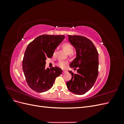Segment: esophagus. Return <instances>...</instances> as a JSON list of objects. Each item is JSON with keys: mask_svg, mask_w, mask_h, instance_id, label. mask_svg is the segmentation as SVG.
I'll return each instance as SVG.
<instances>
[{"mask_svg": "<svg viewBox=\"0 0 124 124\" xmlns=\"http://www.w3.org/2000/svg\"><path fill=\"white\" fill-rule=\"evenodd\" d=\"M67 71H66V70H63V72H62V73H63V74H65V73H67Z\"/></svg>", "mask_w": 124, "mask_h": 124, "instance_id": "obj_1", "label": "esophagus"}]
</instances>
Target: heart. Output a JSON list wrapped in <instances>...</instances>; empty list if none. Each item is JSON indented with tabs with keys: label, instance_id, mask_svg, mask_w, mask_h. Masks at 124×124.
I'll list each match as a JSON object with an SVG mask.
<instances>
[{
	"label": "heart",
	"instance_id": "b5f03b06",
	"mask_svg": "<svg viewBox=\"0 0 124 124\" xmlns=\"http://www.w3.org/2000/svg\"><path fill=\"white\" fill-rule=\"evenodd\" d=\"M62 48L63 50H64L67 54H69L70 55H72V53L73 51V46L70 43H66L63 44L62 45ZM57 66L62 69H64L67 67V65H68V62L66 61H60L57 63Z\"/></svg>",
	"mask_w": 124,
	"mask_h": 124
}]
</instances>
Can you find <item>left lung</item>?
I'll return each instance as SVG.
<instances>
[{
	"mask_svg": "<svg viewBox=\"0 0 124 124\" xmlns=\"http://www.w3.org/2000/svg\"><path fill=\"white\" fill-rule=\"evenodd\" d=\"M69 41L76 48L77 57L70 65L77 69L74 74L69 71L72 78L67 82L69 91L77 95H83L94 85L98 75V53L91 40L83 36H68Z\"/></svg>",
	"mask_w": 124,
	"mask_h": 124,
	"instance_id": "obj_1",
	"label": "left lung"
}]
</instances>
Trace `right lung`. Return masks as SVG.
<instances>
[{"label":"right lung","instance_id":"add662e5","mask_svg":"<svg viewBox=\"0 0 124 124\" xmlns=\"http://www.w3.org/2000/svg\"><path fill=\"white\" fill-rule=\"evenodd\" d=\"M64 35L39 36L30 43L25 52L22 67L27 84L33 91L42 93L49 90L62 69L55 67L46 68V58H51Z\"/></svg>","mask_w":124,"mask_h":124}]
</instances>
